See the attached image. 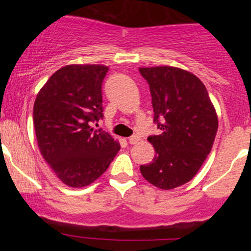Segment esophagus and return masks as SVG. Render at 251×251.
<instances>
[{
    "instance_id": "obj_1",
    "label": "esophagus",
    "mask_w": 251,
    "mask_h": 251,
    "mask_svg": "<svg viewBox=\"0 0 251 251\" xmlns=\"http://www.w3.org/2000/svg\"><path fill=\"white\" fill-rule=\"evenodd\" d=\"M139 140H140V137H139V135H137V134L132 135V137L128 138V143L129 144H137L138 142H139Z\"/></svg>"
}]
</instances>
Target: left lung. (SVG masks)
Instances as JSON below:
<instances>
[{"label":"left lung","mask_w":251,"mask_h":251,"mask_svg":"<svg viewBox=\"0 0 251 251\" xmlns=\"http://www.w3.org/2000/svg\"><path fill=\"white\" fill-rule=\"evenodd\" d=\"M149 82L154 123L162 134L148 140L153 162L140 165L149 183L171 190L195 177L211 152L218 118L204 83L195 74L171 66L140 67Z\"/></svg>","instance_id":"obj_1"}]
</instances>
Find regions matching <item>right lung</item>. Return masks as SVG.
<instances>
[{
    "label": "right lung",
    "mask_w": 251,
    "mask_h": 251,
    "mask_svg": "<svg viewBox=\"0 0 251 251\" xmlns=\"http://www.w3.org/2000/svg\"><path fill=\"white\" fill-rule=\"evenodd\" d=\"M102 65H67L37 93L33 109L37 146L60 180L87 186L107 170L120 144L93 124L102 116Z\"/></svg>",
    "instance_id": "1"
}]
</instances>
